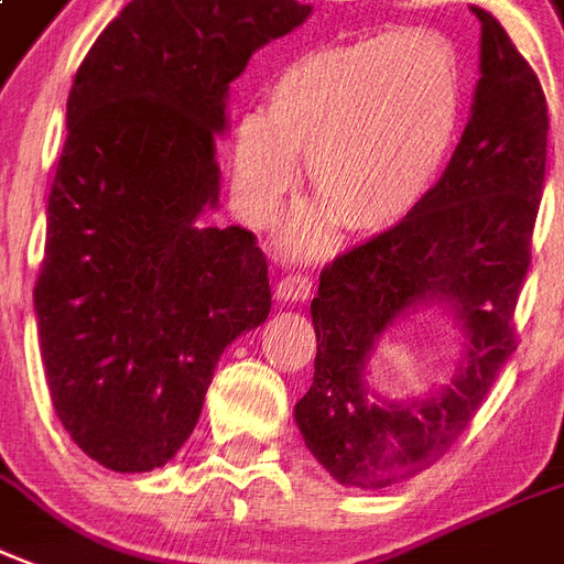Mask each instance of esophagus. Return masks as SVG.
<instances>
[{
	"mask_svg": "<svg viewBox=\"0 0 564 564\" xmlns=\"http://www.w3.org/2000/svg\"><path fill=\"white\" fill-rule=\"evenodd\" d=\"M308 294H312V279L303 273H288L276 285L279 303H297V300H308Z\"/></svg>",
	"mask_w": 564,
	"mask_h": 564,
	"instance_id": "34e87169",
	"label": "esophagus"
}]
</instances>
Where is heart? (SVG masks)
Listing matches in <instances>:
<instances>
[{
    "mask_svg": "<svg viewBox=\"0 0 564 564\" xmlns=\"http://www.w3.org/2000/svg\"><path fill=\"white\" fill-rule=\"evenodd\" d=\"M467 79L458 46L434 29H398L294 58L267 91L264 116L235 130L237 186L249 217L267 219L306 156L308 196L347 235L408 219L437 184L458 139ZM300 249L321 226L294 228Z\"/></svg>",
    "mask_w": 564,
    "mask_h": 564,
    "instance_id": "b5f03b06",
    "label": "heart"
}]
</instances>
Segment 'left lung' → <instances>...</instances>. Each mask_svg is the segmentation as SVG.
Returning a JSON list of instances; mask_svg holds the SVG:
<instances>
[{
    "label": "left lung",
    "mask_w": 564,
    "mask_h": 564,
    "mask_svg": "<svg viewBox=\"0 0 564 564\" xmlns=\"http://www.w3.org/2000/svg\"><path fill=\"white\" fill-rule=\"evenodd\" d=\"M481 79L464 137L422 205L345 249L312 300L315 380L297 425L341 485L387 488L455 446L518 350L520 288L547 169V97L506 29L481 8ZM446 299L468 329V368L443 397L378 409L361 383L373 338L404 307Z\"/></svg>",
    "instance_id": "left-lung-1"
}]
</instances>
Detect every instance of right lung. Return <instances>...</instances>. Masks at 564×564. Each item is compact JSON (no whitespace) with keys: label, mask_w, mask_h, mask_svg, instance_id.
Wrapping results in <instances>:
<instances>
[{"label":"right lung","mask_w":564,"mask_h":564,"mask_svg":"<svg viewBox=\"0 0 564 564\" xmlns=\"http://www.w3.org/2000/svg\"><path fill=\"white\" fill-rule=\"evenodd\" d=\"M308 11L133 0L76 70L35 315L62 425L116 473L163 467L184 446L226 345L270 315L256 235L198 217L219 202L228 83Z\"/></svg>","instance_id":"right-lung-1"}]
</instances>
